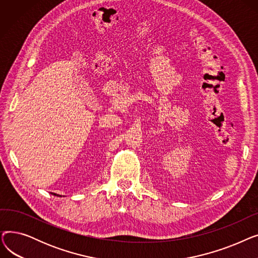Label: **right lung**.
<instances>
[{"instance_id": "add662e5", "label": "right lung", "mask_w": 258, "mask_h": 258, "mask_svg": "<svg viewBox=\"0 0 258 258\" xmlns=\"http://www.w3.org/2000/svg\"><path fill=\"white\" fill-rule=\"evenodd\" d=\"M54 196H56V195H55V194H54Z\"/></svg>"}]
</instances>
